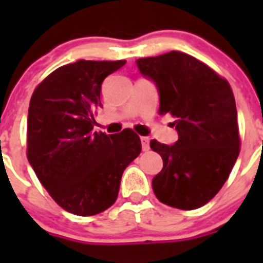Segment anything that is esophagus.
Instances as JSON below:
<instances>
[{"label": "esophagus", "instance_id": "esophagus-1", "mask_svg": "<svg viewBox=\"0 0 263 263\" xmlns=\"http://www.w3.org/2000/svg\"><path fill=\"white\" fill-rule=\"evenodd\" d=\"M141 143H142L143 152H148V148H150V139L147 137H141Z\"/></svg>", "mask_w": 263, "mask_h": 263}]
</instances>
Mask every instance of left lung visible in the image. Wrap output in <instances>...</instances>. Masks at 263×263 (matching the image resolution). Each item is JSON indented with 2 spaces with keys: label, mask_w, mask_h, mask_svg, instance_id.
<instances>
[{
  "label": "left lung",
  "mask_w": 263,
  "mask_h": 263,
  "mask_svg": "<svg viewBox=\"0 0 263 263\" xmlns=\"http://www.w3.org/2000/svg\"><path fill=\"white\" fill-rule=\"evenodd\" d=\"M139 72L157 85L159 115L175 117L179 139L153 152L163 168L153 178L158 200L178 210L200 208L217 194L240 154L233 92L227 80L196 58L179 51L137 60Z\"/></svg>",
  "instance_id": "1"
}]
</instances>
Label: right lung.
I'll list each match as a JSON object with an SVG mask.
<instances>
[{
    "mask_svg": "<svg viewBox=\"0 0 263 263\" xmlns=\"http://www.w3.org/2000/svg\"><path fill=\"white\" fill-rule=\"evenodd\" d=\"M126 60H78L59 67L35 88L27 115V159L63 210L104 212L117 200L124 170L141 153L132 129L93 132L104 79Z\"/></svg>",
    "mask_w": 263,
    "mask_h": 263,
    "instance_id": "add662e5",
    "label": "right lung"
}]
</instances>
